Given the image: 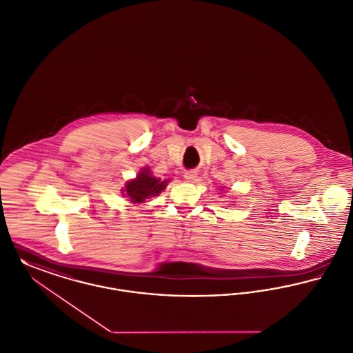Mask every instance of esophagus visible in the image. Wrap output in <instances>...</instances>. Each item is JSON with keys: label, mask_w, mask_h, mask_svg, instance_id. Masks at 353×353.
<instances>
[{"label": "esophagus", "mask_w": 353, "mask_h": 353, "mask_svg": "<svg viewBox=\"0 0 353 353\" xmlns=\"http://www.w3.org/2000/svg\"><path fill=\"white\" fill-rule=\"evenodd\" d=\"M196 177H197V172H194V170H187L184 173V179L187 180L188 183H193L196 180Z\"/></svg>", "instance_id": "obj_1"}]
</instances>
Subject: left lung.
Returning a JSON list of instances; mask_svg holds the SVG:
<instances>
[{
	"mask_svg": "<svg viewBox=\"0 0 353 353\" xmlns=\"http://www.w3.org/2000/svg\"><path fill=\"white\" fill-rule=\"evenodd\" d=\"M221 190H223V189H221Z\"/></svg>",
	"mask_w": 353,
	"mask_h": 353,
	"instance_id": "1",
	"label": "left lung"
}]
</instances>
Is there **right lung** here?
<instances>
[{
    "label": "right lung",
    "instance_id": "obj_1",
    "mask_svg": "<svg viewBox=\"0 0 353 353\" xmlns=\"http://www.w3.org/2000/svg\"><path fill=\"white\" fill-rule=\"evenodd\" d=\"M169 181V179L161 180L160 177L153 176L150 168L144 166L134 179H130L125 183L121 193L133 204H143L148 199L156 197L161 192H164Z\"/></svg>",
    "mask_w": 353,
    "mask_h": 353
}]
</instances>
